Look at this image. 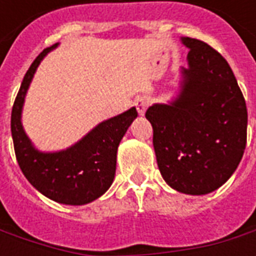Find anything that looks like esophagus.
I'll use <instances>...</instances> for the list:
<instances>
[{
	"instance_id": "obj_1",
	"label": "esophagus",
	"mask_w": 256,
	"mask_h": 256,
	"mask_svg": "<svg viewBox=\"0 0 256 256\" xmlns=\"http://www.w3.org/2000/svg\"><path fill=\"white\" fill-rule=\"evenodd\" d=\"M135 105L136 109H138V113L143 116L146 113L148 105H150V100H148L147 96H139V98H136L135 100Z\"/></svg>"
}]
</instances>
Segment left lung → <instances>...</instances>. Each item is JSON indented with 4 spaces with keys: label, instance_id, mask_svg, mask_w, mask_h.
I'll list each match as a JSON object with an SVG mask.
<instances>
[{
    "label": "left lung",
    "instance_id": "8db88e82",
    "mask_svg": "<svg viewBox=\"0 0 256 256\" xmlns=\"http://www.w3.org/2000/svg\"><path fill=\"white\" fill-rule=\"evenodd\" d=\"M188 68L169 104L146 112L164 180L187 195H206L229 180L247 143V106L232 69L207 44L182 38Z\"/></svg>",
    "mask_w": 256,
    "mask_h": 256
}]
</instances>
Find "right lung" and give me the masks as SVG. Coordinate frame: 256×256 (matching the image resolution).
<instances>
[{
    "label": "right lung",
    "mask_w": 256,
    "mask_h": 256,
    "mask_svg": "<svg viewBox=\"0 0 256 256\" xmlns=\"http://www.w3.org/2000/svg\"><path fill=\"white\" fill-rule=\"evenodd\" d=\"M57 46L58 44L44 49L27 70L13 104L10 130L18 166L31 186L54 202L82 206L102 196L112 186L117 148L132 121L138 117V112L130 108L102 121L65 150L53 152L38 150L24 130L22 112L36 68Z\"/></svg>",
    "instance_id": "right-lung-1"
}]
</instances>
